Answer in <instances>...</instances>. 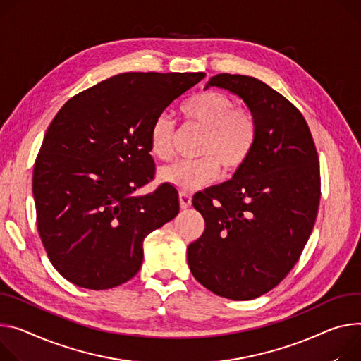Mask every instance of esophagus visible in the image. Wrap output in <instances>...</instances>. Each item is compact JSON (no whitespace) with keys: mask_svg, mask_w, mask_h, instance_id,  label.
<instances>
[{"mask_svg":"<svg viewBox=\"0 0 361 361\" xmlns=\"http://www.w3.org/2000/svg\"><path fill=\"white\" fill-rule=\"evenodd\" d=\"M178 199H180V207H181V209H187V207L191 206V195H190V194L180 192Z\"/></svg>","mask_w":361,"mask_h":361,"instance_id":"obj_1","label":"esophagus"}]
</instances>
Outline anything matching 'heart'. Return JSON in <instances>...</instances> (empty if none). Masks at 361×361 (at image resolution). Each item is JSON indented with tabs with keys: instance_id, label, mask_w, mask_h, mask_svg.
Segmentation results:
<instances>
[{
	"instance_id": "obj_1",
	"label": "heart",
	"mask_w": 361,
	"mask_h": 361,
	"mask_svg": "<svg viewBox=\"0 0 361 361\" xmlns=\"http://www.w3.org/2000/svg\"><path fill=\"white\" fill-rule=\"evenodd\" d=\"M233 97L223 92L207 90L192 96L183 108V115L206 129L200 147V159L177 161L159 171V180L181 192H191L212 183L219 173L233 171L249 158L255 141L256 125L245 109H236ZM174 123L167 115H159L149 130V151L161 161L174 155Z\"/></svg>"
}]
</instances>
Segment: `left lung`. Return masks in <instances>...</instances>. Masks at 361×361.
Listing matches in <instances>:
<instances>
[{
    "instance_id": "left-lung-1",
    "label": "left lung",
    "mask_w": 361,
    "mask_h": 361,
    "mask_svg": "<svg viewBox=\"0 0 361 361\" xmlns=\"http://www.w3.org/2000/svg\"><path fill=\"white\" fill-rule=\"evenodd\" d=\"M210 86L245 102L256 141L232 180L192 197L206 228L188 245L187 260L213 293L249 301L275 288L298 262L317 219L319 162L302 114L267 83L220 73Z\"/></svg>"
}]
</instances>
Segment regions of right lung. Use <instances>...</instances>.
Listing matches in <instances>:
<instances>
[{
  "label": "right lung",
  "mask_w": 361,
  "mask_h": 361,
  "mask_svg": "<svg viewBox=\"0 0 361 361\" xmlns=\"http://www.w3.org/2000/svg\"><path fill=\"white\" fill-rule=\"evenodd\" d=\"M204 73L129 72L69 99L51 121L32 173L37 228L56 271L93 290L137 275L144 239L180 210L154 178L152 122Z\"/></svg>",
  "instance_id": "obj_1"
}]
</instances>
